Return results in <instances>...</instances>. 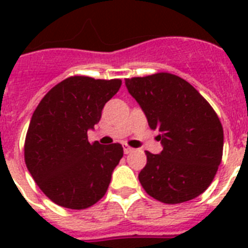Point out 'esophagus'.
<instances>
[{
    "mask_svg": "<svg viewBox=\"0 0 248 248\" xmlns=\"http://www.w3.org/2000/svg\"><path fill=\"white\" fill-rule=\"evenodd\" d=\"M132 151H134V149H132V148H130V147H128V145H126V144H124V155H130V153H131Z\"/></svg>",
    "mask_w": 248,
    "mask_h": 248,
    "instance_id": "1",
    "label": "esophagus"
}]
</instances>
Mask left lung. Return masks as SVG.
I'll use <instances>...</instances> for the list:
<instances>
[{"label":"left lung","mask_w":248,"mask_h":248,"mask_svg":"<svg viewBox=\"0 0 248 248\" xmlns=\"http://www.w3.org/2000/svg\"><path fill=\"white\" fill-rule=\"evenodd\" d=\"M126 87L162 144L159 155L145 152L139 173L145 192L163 203H183L210 186L221 162L223 126L207 100L171 73L124 79Z\"/></svg>","instance_id":"1"}]
</instances>
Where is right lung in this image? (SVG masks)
Listing matches in <instances>:
<instances>
[{
  "label": "right lung",
  "instance_id": "obj_1",
  "mask_svg": "<svg viewBox=\"0 0 248 248\" xmlns=\"http://www.w3.org/2000/svg\"><path fill=\"white\" fill-rule=\"evenodd\" d=\"M121 79L76 76L52 87L33 113L24 144L27 169L46 196L62 207L83 210L103 198L124 155L118 143H89Z\"/></svg>",
  "mask_w": 248,
  "mask_h": 248
}]
</instances>
